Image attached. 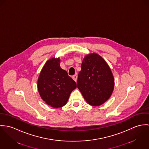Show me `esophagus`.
<instances>
[{"label":"esophagus","mask_w":149,"mask_h":149,"mask_svg":"<svg viewBox=\"0 0 149 149\" xmlns=\"http://www.w3.org/2000/svg\"><path fill=\"white\" fill-rule=\"evenodd\" d=\"M77 75H73L72 76V79L75 81V82H77Z\"/></svg>","instance_id":"obj_1"}]
</instances>
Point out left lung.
Here are the masks:
<instances>
[{
	"label": "left lung",
	"instance_id": "obj_1",
	"mask_svg": "<svg viewBox=\"0 0 149 149\" xmlns=\"http://www.w3.org/2000/svg\"><path fill=\"white\" fill-rule=\"evenodd\" d=\"M79 72L77 86L87 103L99 106L110 98L114 78L104 59L97 53L86 55Z\"/></svg>",
	"mask_w": 149,
	"mask_h": 149
}]
</instances>
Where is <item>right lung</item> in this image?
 <instances>
[{"instance_id": "add662e5", "label": "right lung", "mask_w": 149, "mask_h": 149, "mask_svg": "<svg viewBox=\"0 0 149 149\" xmlns=\"http://www.w3.org/2000/svg\"><path fill=\"white\" fill-rule=\"evenodd\" d=\"M59 58H52L43 67L38 79V89L41 98L53 108L67 103L71 93L77 88L75 82L60 66Z\"/></svg>"}]
</instances>
